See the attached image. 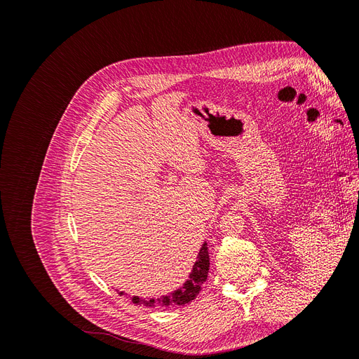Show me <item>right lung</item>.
I'll use <instances>...</instances> for the list:
<instances>
[{
	"label": "right lung",
	"mask_w": 359,
	"mask_h": 359,
	"mask_svg": "<svg viewBox=\"0 0 359 359\" xmlns=\"http://www.w3.org/2000/svg\"><path fill=\"white\" fill-rule=\"evenodd\" d=\"M208 271H210V255H208V245L203 243V245L199 250L198 260L194 262V266L191 269V274L189 276V280L184 283L182 287L177 289L175 292H172L170 295L161 297V298H139V297H132V301L135 304H142L145 307H169V306H184V304L191 302L194 298L199 295V292L202 289V285L206 281V277H208ZM123 295V292H121Z\"/></svg>",
	"instance_id": "add662e5"
}]
</instances>
